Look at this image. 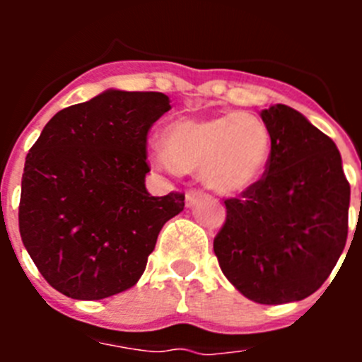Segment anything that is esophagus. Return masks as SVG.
<instances>
[{
	"label": "esophagus",
	"mask_w": 362,
	"mask_h": 362,
	"mask_svg": "<svg viewBox=\"0 0 362 362\" xmlns=\"http://www.w3.org/2000/svg\"><path fill=\"white\" fill-rule=\"evenodd\" d=\"M201 197V190H196V188H192V190L187 192V196H185V201H187V206H192V204L196 203L197 199Z\"/></svg>",
	"instance_id": "esophagus-1"
}]
</instances>
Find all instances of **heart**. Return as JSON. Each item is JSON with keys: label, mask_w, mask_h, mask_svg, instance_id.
Returning <instances> with one entry per match:
<instances>
[{"label": "heart", "mask_w": 362, "mask_h": 362, "mask_svg": "<svg viewBox=\"0 0 362 362\" xmlns=\"http://www.w3.org/2000/svg\"><path fill=\"white\" fill-rule=\"evenodd\" d=\"M161 145L148 156L156 168L199 170L203 183L225 196L254 187L270 159L267 124L248 112L175 119L163 129Z\"/></svg>", "instance_id": "1"}]
</instances>
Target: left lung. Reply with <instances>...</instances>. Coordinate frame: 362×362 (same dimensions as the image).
I'll return each mask as SVG.
<instances>
[{"instance_id":"8db88e82","label":"left lung","mask_w":362,"mask_h":362,"mask_svg":"<svg viewBox=\"0 0 362 362\" xmlns=\"http://www.w3.org/2000/svg\"><path fill=\"white\" fill-rule=\"evenodd\" d=\"M270 132L267 172L241 197L225 199L214 252L226 279L261 305L312 296L348 238L350 183L330 137L286 105L261 112Z\"/></svg>"}]
</instances>
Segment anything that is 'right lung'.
Returning <instances> with one entry per match:
<instances>
[{
    "label": "right lung",
    "instance_id": "right-lung-1",
    "mask_svg": "<svg viewBox=\"0 0 362 362\" xmlns=\"http://www.w3.org/2000/svg\"><path fill=\"white\" fill-rule=\"evenodd\" d=\"M170 99L105 90L59 110L25 159L19 233L45 281L63 296L95 300L139 281L185 194L145 188L146 136Z\"/></svg>",
    "mask_w": 362,
    "mask_h": 362
}]
</instances>
